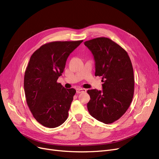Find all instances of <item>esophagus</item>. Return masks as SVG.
I'll return each mask as SVG.
<instances>
[{
  "label": "esophagus",
  "instance_id": "obj_1",
  "mask_svg": "<svg viewBox=\"0 0 159 159\" xmlns=\"http://www.w3.org/2000/svg\"><path fill=\"white\" fill-rule=\"evenodd\" d=\"M76 93H83V92H86V90L84 89H82V88H78V89H76Z\"/></svg>",
  "mask_w": 159,
  "mask_h": 159
}]
</instances>
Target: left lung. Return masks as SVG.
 <instances>
[{
  "mask_svg": "<svg viewBox=\"0 0 159 159\" xmlns=\"http://www.w3.org/2000/svg\"><path fill=\"white\" fill-rule=\"evenodd\" d=\"M93 56L96 76H102L103 90L87 91L89 113L96 120L111 124L124 115L132 101L134 70L128 53L112 40L99 37L84 42Z\"/></svg>",
  "mask_w": 159,
  "mask_h": 159,
  "instance_id": "1",
  "label": "left lung"
}]
</instances>
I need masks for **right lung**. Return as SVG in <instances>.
Wrapping results in <instances>:
<instances>
[{"mask_svg":"<svg viewBox=\"0 0 159 159\" xmlns=\"http://www.w3.org/2000/svg\"><path fill=\"white\" fill-rule=\"evenodd\" d=\"M83 40L56 41L41 46L31 56L24 76V91L34 118L44 126L61 125L76 90L57 83L67 57Z\"/></svg>","mask_w":159,"mask_h":159,"instance_id":"1","label":"right lung"}]
</instances>
